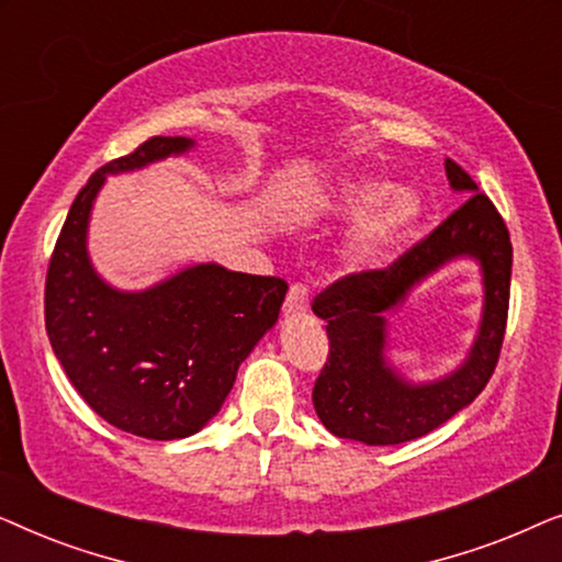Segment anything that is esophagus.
Wrapping results in <instances>:
<instances>
[{
    "label": "esophagus",
    "mask_w": 562,
    "mask_h": 562,
    "mask_svg": "<svg viewBox=\"0 0 562 562\" xmlns=\"http://www.w3.org/2000/svg\"><path fill=\"white\" fill-rule=\"evenodd\" d=\"M306 306H310V289H306V283L294 281L286 294V302H283V310H286V314H302L306 312Z\"/></svg>",
    "instance_id": "esophagus-1"
}]
</instances>
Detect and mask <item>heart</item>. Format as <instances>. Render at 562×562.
<instances>
[{
	"instance_id": "heart-1",
	"label": "heart",
	"mask_w": 562,
	"mask_h": 562,
	"mask_svg": "<svg viewBox=\"0 0 562 562\" xmlns=\"http://www.w3.org/2000/svg\"><path fill=\"white\" fill-rule=\"evenodd\" d=\"M329 204L345 220H363L345 245V258L352 268L381 266L422 212V202L414 191H391L389 181L368 176L337 183Z\"/></svg>"
}]
</instances>
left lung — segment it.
Here are the masks:
<instances>
[{
  "label": "left lung",
  "instance_id": "8db88e82",
  "mask_svg": "<svg viewBox=\"0 0 562 562\" xmlns=\"http://www.w3.org/2000/svg\"><path fill=\"white\" fill-rule=\"evenodd\" d=\"M450 187L465 202L432 233L414 243L386 268L348 273L314 296L312 310L327 322L329 352L312 402L329 432L366 445L417 440L445 425L486 389L504 345L509 317L512 240L494 202L456 160H445ZM471 255L484 268L482 333L472 356L448 380L412 387L385 366V321L414 282L452 257Z\"/></svg>",
  "mask_w": 562,
  "mask_h": 562
}]
</instances>
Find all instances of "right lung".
I'll list each match as a JSON object with an SVG mask.
<instances>
[{
	"mask_svg": "<svg viewBox=\"0 0 562 562\" xmlns=\"http://www.w3.org/2000/svg\"><path fill=\"white\" fill-rule=\"evenodd\" d=\"M148 137L91 173L76 194L45 276V329L68 381L99 417L148 440L202 429L233 389L237 368L279 319L289 283L202 263L143 294L94 273L87 225L106 173L133 171L191 148Z\"/></svg>",
	"mask_w": 562,
	"mask_h": 562,
	"instance_id": "right-lung-1",
	"label": "right lung"
}]
</instances>
